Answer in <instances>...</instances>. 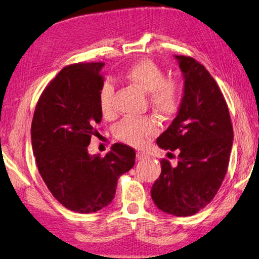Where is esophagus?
<instances>
[{
  "label": "esophagus",
  "instance_id": "1",
  "mask_svg": "<svg viewBox=\"0 0 259 259\" xmlns=\"http://www.w3.org/2000/svg\"><path fill=\"white\" fill-rule=\"evenodd\" d=\"M147 157H148V156H147V154H145V152H141V151L137 152V158L138 159H145Z\"/></svg>",
  "mask_w": 259,
  "mask_h": 259
}]
</instances>
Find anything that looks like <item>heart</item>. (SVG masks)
I'll list each match as a JSON object with an SVG mask.
<instances>
[{
  "label": "heart",
  "mask_w": 259,
  "mask_h": 259,
  "mask_svg": "<svg viewBox=\"0 0 259 259\" xmlns=\"http://www.w3.org/2000/svg\"><path fill=\"white\" fill-rule=\"evenodd\" d=\"M127 81L147 92L150 107L163 118L172 117L178 112L181 103L182 83L177 77H165L162 67L154 61L142 58L131 65L124 73ZM113 86L111 82H104L99 95L100 109L104 116H110L113 111L112 105ZM158 122L154 117L124 118L113 130L117 140L131 146H141L157 134Z\"/></svg>",
  "instance_id": "b5f03b06"
}]
</instances>
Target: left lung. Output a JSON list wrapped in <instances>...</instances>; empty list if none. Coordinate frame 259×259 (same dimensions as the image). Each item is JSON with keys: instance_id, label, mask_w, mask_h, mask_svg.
Here are the masks:
<instances>
[{"instance_id": "8db88e82", "label": "left lung", "mask_w": 259, "mask_h": 259, "mask_svg": "<svg viewBox=\"0 0 259 259\" xmlns=\"http://www.w3.org/2000/svg\"><path fill=\"white\" fill-rule=\"evenodd\" d=\"M185 75L178 116L157 139L165 150H180L178 165L160 159L162 172L151 187L159 210L193 215L213 200L226 176L233 143L230 111L222 91L201 63L176 56Z\"/></svg>"}]
</instances>
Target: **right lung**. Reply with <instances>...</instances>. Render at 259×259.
I'll list each match as a JSON object with an SVG mask.
<instances>
[{
  "instance_id": "1",
  "label": "right lung",
  "mask_w": 259,
  "mask_h": 259,
  "mask_svg": "<svg viewBox=\"0 0 259 259\" xmlns=\"http://www.w3.org/2000/svg\"><path fill=\"white\" fill-rule=\"evenodd\" d=\"M103 65L81 62L65 66L47 84L33 114L32 147L42 179L61 204L78 213L109 205L118 178L135 164V150L122 143H114L104 157L88 154L102 120Z\"/></svg>"
}]
</instances>
